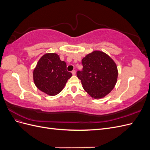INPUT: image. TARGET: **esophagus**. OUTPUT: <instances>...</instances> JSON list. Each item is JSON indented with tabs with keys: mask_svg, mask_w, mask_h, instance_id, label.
Here are the masks:
<instances>
[{
	"mask_svg": "<svg viewBox=\"0 0 150 150\" xmlns=\"http://www.w3.org/2000/svg\"><path fill=\"white\" fill-rule=\"evenodd\" d=\"M72 75H76V71L75 70H73L72 71Z\"/></svg>",
	"mask_w": 150,
	"mask_h": 150,
	"instance_id": "esophagus-1",
	"label": "esophagus"
}]
</instances>
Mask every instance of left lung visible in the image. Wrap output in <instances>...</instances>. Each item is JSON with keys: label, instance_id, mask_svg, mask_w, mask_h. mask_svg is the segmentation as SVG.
I'll list each match as a JSON object with an SVG mask.
<instances>
[{"label": "left lung", "instance_id": "obj_1", "mask_svg": "<svg viewBox=\"0 0 150 150\" xmlns=\"http://www.w3.org/2000/svg\"><path fill=\"white\" fill-rule=\"evenodd\" d=\"M82 64L83 71H78L77 76L85 91L94 99L105 97L117 83L116 62L106 53L96 50L83 58Z\"/></svg>", "mask_w": 150, "mask_h": 150}]
</instances>
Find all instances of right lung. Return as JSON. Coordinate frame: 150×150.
Returning a JSON list of instances; mask_svg holds the SVG:
<instances>
[{
    "mask_svg": "<svg viewBox=\"0 0 150 150\" xmlns=\"http://www.w3.org/2000/svg\"><path fill=\"white\" fill-rule=\"evenodd\" d=\"M72 76L66 69V63L56 53H46L40 57L33 71L34 83L40 91L56 96L64 89Z\"/></svg>",
    "mask_w": 150,
    "mask_h": 150,
    "instance_id": "right-lung-1",
    "label": "right lung"
}]
</instances>
